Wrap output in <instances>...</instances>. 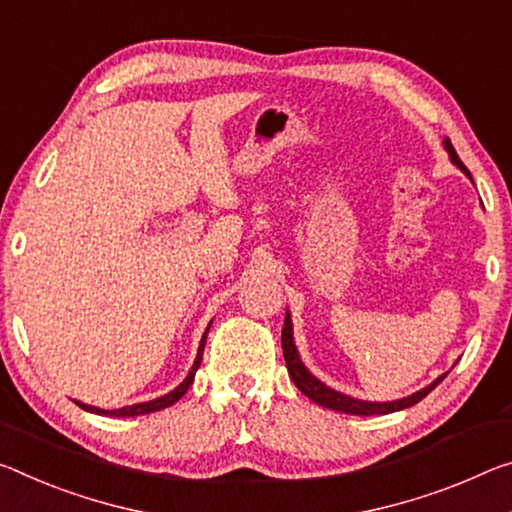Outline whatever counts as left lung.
Segmentation results:
<instances>
[{
  "label": "left lung",
  "mask_w": 512,
  "mask_h": 512,
  "mask_svg": "<svg viewBox=\"0 0 512 512\" xmlns=\"http://www.w3.org/2000/svg\"><path fill=\"white\" fill-rule=\"evenodd\" d=\"M442 145H444V150L449 152L451 164H456L462 170V173H465L469 180H472L469 170L460 161L456 150H453L451 141L444 139ZM282 351H285V362H287V371H289L291 380H294V385L307 396V399H312L314 403H319L328 410H337V412H344V415H358V417L389 415V412H399V410L410 408V405L419 403L421 399H424V396L431 394L433 389L446 378V373H449V371L442 373V376H437L431 385L421 387L419 392L410 394V396H403V399H396V401H362V399H355V396L342 394V392H337V389L328 387L326 383H321V380L305 367L303 360H300L298 348H296V342H294V323H291L289 310L285 314V326H282Z\"/></svg>",
  "instance_id": "obj_1"
}]
</instances>
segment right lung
<instances>
[{"instance_id": "add662e5", "label": "right lung", "mask_w": 512, "mask_h": 512, "mask_svg": "<svg viewBox=\"0 0 512 512\" xmlns=\"http://www.w3.org/2000/svg\"><path fill=\"white\" fill-rule=\"evenodd\" d=\"M209 326H212V321H209ZM209 326L205 330V335H202V339H200L198 355H196V360H193L191 371L186 373V378L182 380V383L177 385L175 389H170L168 394L157 396V399H152V401L125 405V408H118V410H102V408H95V405H88V403H81V401H75V403L79 405V408H84L86 412H93V415H104V417H139V415H150V412H157V410L168 408V405H173L175 401H180L182 396L189 392V387L193 385V378H196V371H198L200 362H202V351H205V339H207Z\"/></svg>"}]
</instances>
